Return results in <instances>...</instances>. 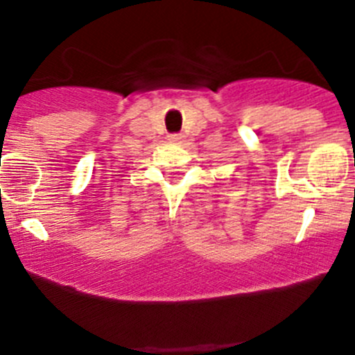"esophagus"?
<instances>
[{"instance_id": "esophagus-1", "label": "esophagus", "mask_w": 355, "mask_h": 355, "mask_svg": "<svg viewBox=\"0 0 355 355\" xmlns=\"http://www.w3.org/2000/svg\"><path fill=\"white\" fill-rule=\"evenodd\" d=\"M185 139V135L182 134H173V135H168V142H173V144H182Z\"/></svg>"}]
</instances>
